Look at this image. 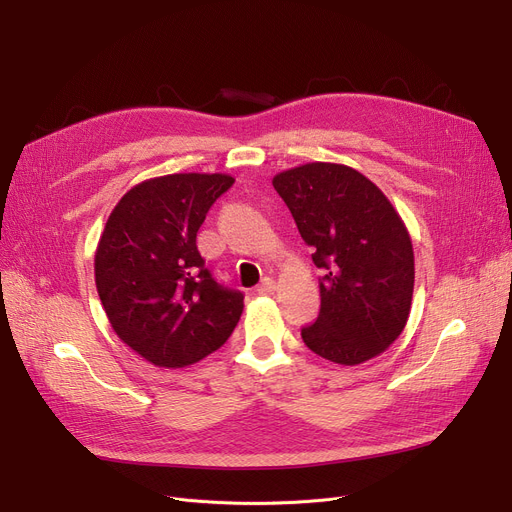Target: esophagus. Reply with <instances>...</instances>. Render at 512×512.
I'll return each instance as SVG.
<instances>
[{
	"mask_svg": "<svg viewBox=\"0 0 512 512\" xmlns=\"http://www.w3.org/2000/svg\"><path fill=\"white\" fill-rule=\"evenodd\" d=\"M259 294H272L274 290H276V282H274V278H263L261 282H259V286L255 288Z\"/></svg>",
	"mask_w": 512,
	"mask_h": 512,
	"instance_id": "esophagus-1",
	"label": "esophagus"
}]
</instances>
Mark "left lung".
<instances>
[{"instance_id": "1", "label": "left lung", "mask_w": 512, "mask_h": 512, "mask_svg": "<svg viewBox=\"0 0 512 512\" xmlns=\"http://www.w3.org/2000/svg\"><path fill=\"white\" fill-rule=\"evenodd\" d=\"M321 270L319 315L301 330L311 351L340 365L384 353L405 330L415 257L405 222L361 172L313 161L272 180Z\"/></svg>"}]
</instances>
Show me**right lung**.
Wrapping results in <instances>:
<instances>
[{"label":"right lung","instance_id":"add662e5","mask_svg":"<svg viewBox=\"0 0 512 512\" xmlns=\"http://www.w3.org/2000/svg\"><path fill=\"white\" fill-rule=\"evenodd\" d=\"M234 184L228 174H168L118 201L95 253L107 319L134 353L157 367H186L230 338L242 292L213 280L197 249L209 207Z\"/></svg>","mask_w":512,"mask_h":512}]
</instances>
